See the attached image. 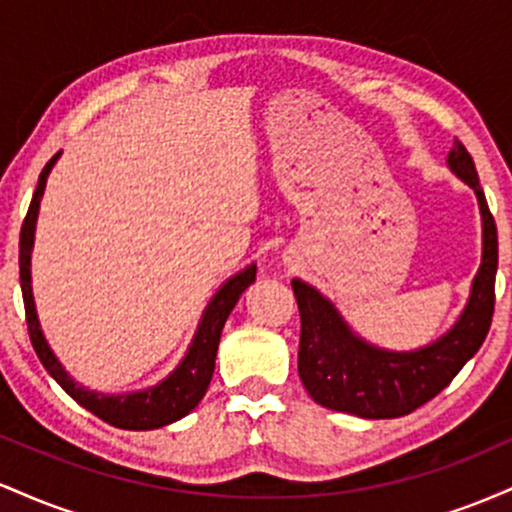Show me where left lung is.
<instances>
[{
  "label": "left lung",
  "mask_w": 512,
  "mask_h": 512,
  "mask_svg": "<svg viewBox=\"0 0 512 512\" xmlns=\"http://www.w3.org/2000/svg\"><path fill=\"white\" fill-rule=\"evenodd\" d=\"M448 168L477 195L481 214V264L467 305L448 332L411 351H392L366 342L351 330L330 298L303 279H293L301 310L298 375L308 395L322 407L361 416L397 419L433 399L460 373L484 344L496 303L498 233L477 168L462 142L452 144Z\"/></svg>",
  "instance_id": "left-lung-1"
}]
</instances>
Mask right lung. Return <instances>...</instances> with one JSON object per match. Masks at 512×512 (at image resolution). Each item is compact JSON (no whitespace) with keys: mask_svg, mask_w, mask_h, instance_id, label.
I'll list each match as a JSON object with an SVG mask.
<instances>
[{"mask_svg":"<svg viewBox=\"0 0 512 512\" xmlns=\"http://www.w3.org/2000/svg\"><path fill=\"white\" fill-rule=\"evenodd\" d=\"M57 158H60V154L52 156L48 166L40 173L38 187H35L31 199V207H28L26 219H23L19 240L21 293L23 305H26L28 334H31L35 354H38L45 370L60 383L62 390L67 392L74 402H79L81 407L91 411V414H96L98 419H103L105 424L125 428V431H151V428L173 424V421L190 414V411L202 402V397L207 395L211 375H214L216 349H219L221 342V330L223 325H226L231 310L236 308L238 298L243 296V291L255 281L257 264H248V267L240 269L238 274H233L231 279L223 281L219 291L214 293V298H211L207 308H204L195 337H192L190 346H187V354L182 356V361L175 366L173 373H168L161 383L146 387V390L122 392V395H108V392L88 390V387L76 383L72 375L64 370L60 358L55 356V351L50 349L48 339H45L43 334V327H40L31 286V252L35 243V223H38L40 199H43L45 182H48V175L52 166L57 163Z\"/></svg>","mask_w":512,"mask_h":512,"instance_id":"obj_1","label":"right lung"}]
</instances>
